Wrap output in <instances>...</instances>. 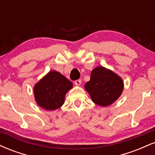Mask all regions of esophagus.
<instances>
[{
	"mask_svg": "<svg viewBox=\"0 0 155 155\" xmlns=\"http://www.w3.org/2000/svg\"><path fill=\"white\" fill-rule=\"evenodd\" d=\"M74 84H75L76 86H80L81 84V80H76V81H74Z\"/></svg>",
	"mask_w": 155,
	"mask_h": 155,
	"instance_id": "esophagus-1",
	"label": "esophagus"
}]
</instances>
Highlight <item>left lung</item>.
Segmentation results:
<instances>
[{"label":"left lung","mask_w":155,"mask_h":155,"mask_svg":"<svg viewBox=\"0 0 155 155\" xmlns=\"http://www.w3.org/2000/svg\"><path fill=\"white\" fill-rule=\"evenodd\" d=\"M92 102L106 107L116 101L124 89L123 80L116 73L103 66L95 68L90 80L84 85Z\"/></svg>","instance_id":"1"}]
</instances>
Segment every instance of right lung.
I'll return each instance as SVG.
<instances>
[{
	"instance_id": "add662e5",
	"label": "right lung",
	"mask_w": 155,
	"mask_h": 155,
	"mask_svg": "<svg viewBox=\"0 0 155 155\" xmlns=\"http://www.w3.org/2000/svg\"><path fill=\"white\" fill-rule=\"evenodd\" d=\"M73 84L56 71H51L34 85L33 94L36 104L48 111H54L63 106L67 92Z\"/></svg>"
}]
</instances>
